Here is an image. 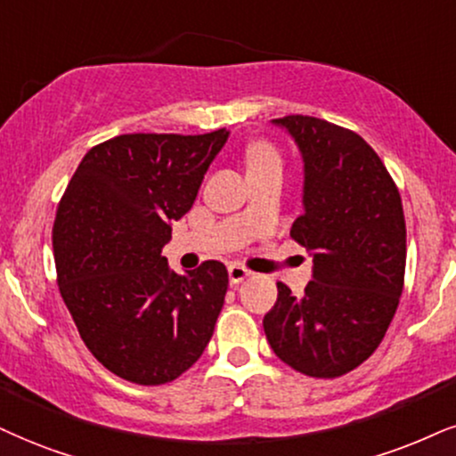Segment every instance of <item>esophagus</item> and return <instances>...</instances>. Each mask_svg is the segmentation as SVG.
I'll use <instances>...</instances> for the list:
<instances>
[{
	"label": "esophagus",
	"mask_w": 456,
	"mask_h": 456,
	"mask_svg": "<svg viewBox=\"0 0 456 456\" xmlns=\"http://www.w3.org/2000/svg\"><path fill=\"white\" fill-rule=\"evenodd\" d=\"M251 277V271H247L245 266H240V264H230L228 266V279H230V285H239L243 283L245 279Z\"/></svg>",
	"instance_id": "34e87169"
}]
</instances>
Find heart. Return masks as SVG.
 Returning a JSON list of instances; mask_svg holds the SVG:
<instances>
[{
  "label": "heart",
  "instance_id": "obj_1",
  "mask_svg": "<svg viewBox=\"0 0 456 456\" xmlns=\"http://www.w3.org/2000/svg\"><path fill=\"white\" fill-rule=\"evenodd\" d=\"M247 171H256V168H268V167H281V156L273 145L257 142L247 150L245 154Z\"/></svg>",
  "mask_w": 456,
  "mask_h": 456
}]
</instances>
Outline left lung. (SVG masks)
<instances>
[{
    "instance_id": "1",
    "label": "left lung",
    "mask_w": 456,
    "mask_h": 456,
    "mask_svg": "<svg viewBox=\"0 0 456 456\" xmlns=\"http://www.w3.org/2000/svg\"><path fill=\"white\" fill-rule=\"evenodd\" d=\"M273 125L291 134L305 162V213L289 234L313 256V281L300 297L277 283L264 331L289 368L336 379L379 348L400 305L402 199L383 160L357 133L313 116H285Z\"/></svg>"
}]
</instances>
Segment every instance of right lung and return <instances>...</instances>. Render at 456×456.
I'll use <instances>...</instances> for the list:
<instances>
[{"mask_svg": "<svg viewBox=\"0 0 456 456\" xmlns=\"http://www.w3.org/2000/svg\"><path fill=\"white\" fill-rule=\"evenodd\" d=\"M226 128L120 134L94 145L56 209V279L84 345L110 372L165 385L209 345L228 289L222 262L177 274L162 247L192 209Z\"/></svg>", "mask_w": 456, "mask_h": 456, "instance_id": "1", "label": "right lung"}]
</instances>
